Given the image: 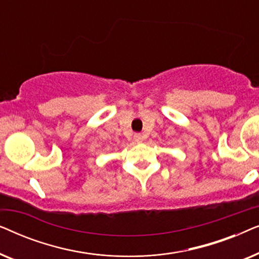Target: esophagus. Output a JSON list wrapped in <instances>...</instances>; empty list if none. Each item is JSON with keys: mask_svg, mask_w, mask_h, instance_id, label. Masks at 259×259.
Segmentation results:
<instances>
[{"mask_svg": "<svg viewBox=\"0 0 259 259\" xmlns=\"http://www.w3.org/2000/svg\"><path fill=\"white\" fill-rule=\"evenodd\" d=\"M134 140H136L137 143H143V141H144V137L141 136V134L137 133V134H134Z\"/></svg>", "mask_w": 259, "mask_h": 259, "instance_id": "1", "label": "esophagus"}]
</instances>
